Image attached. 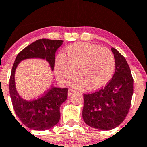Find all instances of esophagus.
Returning <instances> with one entry per match:
<instances>
[{"label": "esophagus", "instance_id": "34e87169", "mask_svg": "<svg viewBox=\"0 0 147 147\" xmlns=\"http://www.w3.org/2000/svg\"><path fill=\"white\" fill-rule=\"evenodd\" d=\"M75 92H76V91L74 90H72V89H69V90H68V96H71L72 94L75 93Z\"/></svg>", "mask_w": 147, "mask_h": 147}]
</instances>
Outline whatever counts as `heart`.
<instances>
[{
  "label": "heart",
  "mask_w": 147,
  "mask_h": 147,
  "mask_svg": "<svg viewBox=\"0 0 147 147\" xmlns=\"http://www.w3.org/2000/svg\"><path fill=\"white\" fill-rule=\"evenodd\" d=\"M66 56L59 54L55 63L57 78L67 84L76 72L78 77L73 81L77 88L86 86L90 90L105 86L114 75L116 61L112 52L107 48L89 42H77L66 49Z\"/></svg>",
  "instance_id": "heart-1"
}]
</instances>
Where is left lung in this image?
<instances>
[{
    "label": "left lung",
    "instance_id": "obj_1",
    "mask_svg": "<svg viewBox=\"0 0 147 147\" xmlns=\"http://www.w3.org/2000/svg\"><path fill=\"white\" fill-rule=\"evenodd\" d=\"M116 69L103 88L84 94L82 116L85 123L98 130H111L123 123L129 110L134 92V79L126 59L114 48Z\"/></svg>",
    "mask_w": 147,
    "mask_h": 147
}]
</instances>
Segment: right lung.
<instances>
[{
  "instance_id": "1",
  "label": "right lung",
  "mask_w": 147,
  "mask_h": 147,
  "mask_svg": "<svg viewBox=\"0 0 147 147\" xmlns=\"http://www.w3.org/2000/svg\"><path fill=\"white\" fill-rule=\"evenodd\" d=\"M63 42V40L49 39L36 40L19 53L12 67L9 80L12 105L21 122L31 129L45 131L57 124L60 118V106L67 99L68 88L52 86L38 98L30 100L24 99L16 87V70L23 60L41 59L46 60L53 71L55 53Z\"/></svg>"
}]
</instances>
